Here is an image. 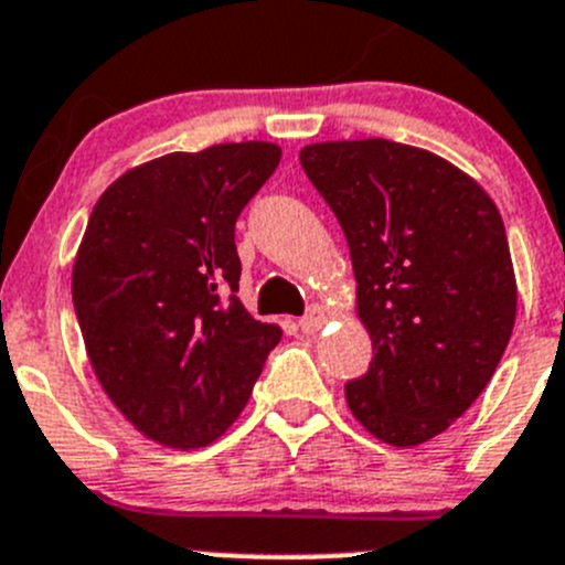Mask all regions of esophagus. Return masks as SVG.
<instances>
[{
  "instance_id": "obj_1",
  "label": "esophagus",
  "mask_w": 565,
  "mask_h": 565,
  "mask_svg": "<svg viewBox=\"0 0 565 565\" xmlns=\"http://www.w3.org/2000/svg\"><path fill=\"white\" fill-rule=\"evenodd\" d=\"M322 322H326V309H322V306H311V309L300 317L298 326L303 333H315V331H320Z\"/></svg>"
}]
</instances>
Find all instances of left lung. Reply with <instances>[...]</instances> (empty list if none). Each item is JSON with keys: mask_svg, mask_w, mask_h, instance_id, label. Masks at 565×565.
I'll list each match as a JSON object with an SVG mask.
<instances>
[{"mask_svg": "<svg viewBox=\"0 0 565 565\" xmlns=\"http://www.w3.org/2000/svg\"><path fill=\"white\" fill-rule=\"evenodd\" d=\"M300 166L342 226L372 337L350 411L394 447L434 439L480 397L516 320L500 210L447 160L383 137L306 146Z\"/></svg>", "mask_w": 565, "mask_h": 565, "instance_id": "1", "label": "left lung"}]
</instances>
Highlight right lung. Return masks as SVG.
Returning <instances> with one entry per match:
<instances>
[{"mask_svg": "<svg viewBox=\"0 0 565 565\" xmlns=\"http://www.w3.org/2000/svg\"><path fill=\"white\" fill-rule=\"evenodd\" d=\"M281 149L223 143L124 173L93 206L74 311L104 392L140 434L204 447L237 419L281 328L239 303L234 228Z\"/></svg>", "mask_w": 565, "mask_h": 565, "instance_id": "1", "label": "right lung"}]
</instances>
